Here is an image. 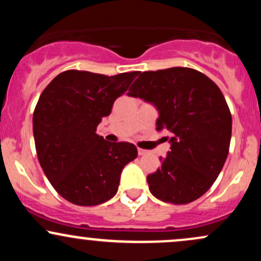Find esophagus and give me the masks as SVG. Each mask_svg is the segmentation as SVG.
I'll use <instances>...</instances> for the list:
<instances>
[{
    "instance_id": "1",
    "label": "esophagus",
    "mask_w": 261,
    "mask_h": 261,
    "mask_svg": "<svg viewBox=\"0 0 261 261\" xmlns=\"http://www.w3.org/2000/svg\"><path fill=\"white\" fill-rule=\"evenodd\" d=\"M137 153H139V155H145L146 153H147V151H146V149H142V148H137Z\"/></svg>"
}]
</instances>
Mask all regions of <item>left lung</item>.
Wrapping results in <instances>:
<instances>
[{"label": "left lung", "mask_w": 261, "mask_h": 261, "mask_svg": "<svg viewBox=\"0 0 261 261\" xmlns=\"http://www.w3.org/2000/svg\"><path fill=\"white\" fill-rule=\"evenodd\" d=\"M158 110L157 130L167 128L170 149L147 175L152 195L164 202L195 201L212 187L229 151L232 115L222 92L188 67L140 72L127 93Z\"/></svg>", "instance_id": "obj_1"}]
</instances>
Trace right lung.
<instances>
[{
    "mask_svg": "<svg viewBox=\"0 0 261 261\" xmlns=\"http://www.w3.org/2000/svg\"><path fill=\"white\" fill-rule=\"evenodd\" d=\"M139 71L115 76L68 70L40 94L33 133L45 175L67 201L95 206L118 191L120 174L137 157L128 142H108L95 134L116 98L127 91Z\"/></svg>",
    "mask_w": 261,
    "mask_h": 261,
    "instance_id": "1",
    "label": "right lung"
}]
</instances>
